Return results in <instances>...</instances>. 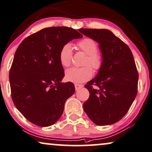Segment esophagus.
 Here are the masks:
<instances>
[{"mask_svg":"<svg viewBox=\"0 0 152 152\" xmlns=\"http://www.w3.org/2000/svg\"><path fill=\"white\" fill-rule=\"evenodd\" d=\"M75 87L76 91H78V90H80V88H82V87H83V85H82V84H75Z\"/></svg>","mask_w":152,"mask_h":152,"instance_id":"esophagus-1","label":"esophagus"}]
</instances>
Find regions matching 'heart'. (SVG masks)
Instances as JSON below:
<instances>
[{
    "mask_svg": "<svg viewBox=\"0 0 152 152\" xmlns=\"http://www.w3.org/2000/svg\"><path fill=\"white\" fill-rule=\"evenodd\" d=\"M77 47L80 50L86 54L84 58L83 66L82 68H70L66 71V80L68 82L73 83L84 82L91 78L93 71L100 70L102 65V58L101 54L97 52L98 46L93 39H82L77 43ZM72 58V47L70 44H66L62 47L59 52V61L64 67L70 66Z\"/></svg>",
    "mask_w": 152,
    "mask_h": 152,
    "instance_id": "heart-1",
    "label": "heart"
}]
</instances>
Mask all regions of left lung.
Returning <instances> with one entry per match:
<instances>
[{
	"mask_svg": "<svg viewBox=\"0 0 152 152\" xmlns=\"http://www.w3.org/2000/svg\"><path fill=\"white\" fill-rule=\"evenodd\" d=\"M79 31L99 43L102 58L97 75L84 86L90 96L84 110L96 125H111L125 116L137 96L138 73L133 54L127 45L107 29Z\"/></svg>",
	"mask_w": 152,
	"mask_h": 152,
	"instance_id": "obj_1",
	"label": "left lung"
}]
</instances>
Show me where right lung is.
Returning a JSON list of instances; mask_svg holds the SVG:
<instances>
[{
  "label": "right lung",
  "mask_w": 152,
  "mask_h": 152,
  "mask_svg": "<svg viewBox=\"0 0 152 152\" xmlns=\"http://www.w3.org/2000/svg\"><path fill=\"white\" fill-rule=\"evenodd\" d=\"M82 37L72 28L50 27L29 35L17 49L9 75L12 98L35 125L56 123L66 100L75 93L72 82H61L65 75L59 52L64 45Z\"/></svg>",
  "instance_id": "obj_1"
}]
</instances>
